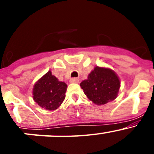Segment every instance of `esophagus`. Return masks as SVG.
I'll use <instances>...</instances> for the list:
<instances>
[{
    "label": "esophagus",
    "instance_id": "esophagus-1",
    "mask_svg": "<svg viewBox=\"0 0 154 154\" xmlns=\"http://www.w3.org/2000/svg\"><path fill=\"white\" fill-rule=\"evenodd\" d=\"M79 81V80L77 78H72L70 79V82H72V83H78Z\"/></svg>",
    "mask_w": 154,
    "mask_h": 154
}]
</instances>
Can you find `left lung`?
<instances>
[{"label": "left lung", "instance_id": "8db88e82", "mask_svg": "<svg viewBox=\"0 0 154 154\" xmlns=\"http://www.w3.org/2000/svg\"><path fill=\"white\" fill-rule=\"evenodd\" d=\"M80 86L94 103L104 105L116 98L120 82L112 70L97 66L89 75L88 79L82 82Z\"/></svg>", "mask_w": 154, "mask_h": 154}]
</instances>
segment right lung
Instances as JSON below:
<instances>
[{
  "label": "right lung",
  "mask_w": 154,
  "mask_h": 154,
  "mask_svg": "<svg viewBox=\"0 0 154 154\" xmlns=\"http://www.w3.org/2000/svg\"><path fill=\"white\" fill-rule=\"evenodd\" d=\"M66 89L67 85L58 81L49 71L34 85L33 99L42 108L55 110L64 101Z\"/></svg>",
  "instance_id": "obj_1"
}]
</instances>
